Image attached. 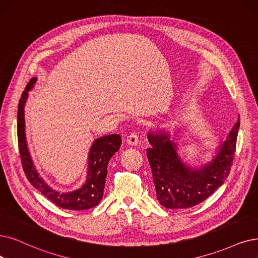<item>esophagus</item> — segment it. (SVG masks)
<instances>
[{
  "label": "esophagus",
  "mask_w": 258,
  "mask_h": 258,
  "mask_svg": "<svg viewBox=\"0 0 258 258\" xmlns=\"http://www.w3.org/2000/svg\"><path fill=\"white\" fill-rule=\"evenodd\" d=\"M127 143L129 145H137L139 143V135L137 132H131L127 137Z\"/></svg>",
  "instance_id": "34e87169"
}]
</instances>
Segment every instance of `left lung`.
Listing matches in <instances>:
<instances>
[{"label":"left lung","instance_id":"obj_1","mask_svg":"<svg viewBox=\"0 0 258 258\" xmlns=\"http://www.w3.org/2000/svg\"><path fill=\"white\" fill-rule=\"evenodd\" d=\"M238 118L217 156L201 168H191L178 157L176 143L162 131L149 133L146 153L157 198L166 209H188L208 199L228 178L236 151Z\"/></svg>","mask_w":258,"mask_h":258}]
</instances>
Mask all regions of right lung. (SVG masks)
<instances>
[{"label":"right lung","instance_id":"right-lung-1","mask_svg":"<svg viewBox=\"0 0 258 258\" xmlns=\"http://www.w3.org/2000/svg\"><path fill=\"white\" fill-rule=\"evenodd\" d=\"M36 80V77L29 80L18 106V144L25 176L36 189L61 209L81 211L94 208L104 196L108 163L113 154L118 151L121 145V138L118 135H111L95 140L89 152L88 177L82 187L68 192L58 191L49 187L36 170L32 158L29 156L25 139L24 105L28 91L33 88Z\"/></svg>","mask_w":258,"mask_h":258}]
</instances>
